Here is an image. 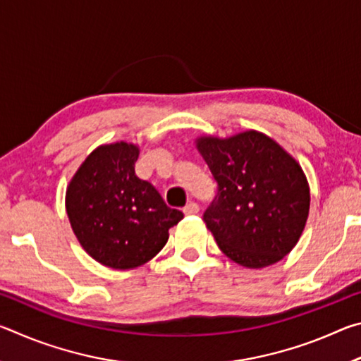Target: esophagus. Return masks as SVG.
Returning <instances> with one entry per match:
<instances>
[{
  "label": "esophagus",
  "instance_id": "obj_1",
  "mask_svg": "<svg viewBox=\"0 0 361 361\" xmlns=\"http://www.w3.org/2000/svg\"><path fill=\"white\" fill-rule=\"evenodd\" d=\"M183 210H185L186 215H195V213L199 212V205L195 204V202H192V200H191V202H188V204L185 205V209H183Z\"/></svg>",
  "mask_w": 361,
  "mask_h": 361
}]
</instances>
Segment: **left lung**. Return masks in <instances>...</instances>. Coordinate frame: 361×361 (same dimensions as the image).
<instances>
[{"instance_id":"obj_1","label":"left lung","mask_w":361,"mask_h":361,"mask_svg":"<svg viewBox=\"0 0 361 361\" xmlns=\"http://www.w3.org/2000/svg\"><path fill=\"white\" fill-rule=\"evenodd\" d=\"M197 148L216 181L202 218L219 250L252 269L288 255L301 237L310 204L295 159L255 130L226 140L200 138Z\"/></svg>"}]
</instances>
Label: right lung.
Returning a JSON list of instances; mask_svg holds the SVG:
<instances>
[{
  "label": "right lung",
  "mask_w": 361,
  "mask_h": 361,
  "mask_svg": "<svg viewBox=\"0 0 361 361\" xmlns=\"http://www.w3.org/2000/svg\"><path fill=\"white\" fill-rule=\"evenodd\" d=\"M138 148L124 142L97 148L73 176L66 213L79 243L113 269H132L161 252L183 212L138 178Z\"/></svg>",
  "instance_id": "obj_1"
}]
</instances>
